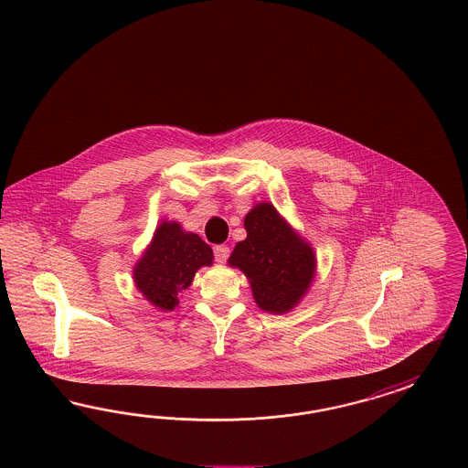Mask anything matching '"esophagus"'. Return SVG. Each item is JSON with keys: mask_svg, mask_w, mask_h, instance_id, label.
<instances>
[{"mask_svg": "<svg viewBox=\"0 0 468 468\" xmlns=\"http://www.w3.org/2000/svg\"><path fill=\"white\" fill-rule=\"evenodd\" d=\"M213 251H215V259H217V261H220V263H224L229 259V255H230V250H229V246H226V244L215 246Z\"/></svg>", "mask_w": 468, "mask_h": 468, "instance_id": "esophagus-1", "label": "esophagus"}]
</instances>
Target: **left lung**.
<instances>
[{
    "label": "left lung",
    "instance_id": "8db88e82",
    "mask_svg": "<svg viewBox=\"0 0 468 468\" xmlns=\"http://www.w3.org/2000/svg\"><path fill=\"white\" fill-rule=\"evenodd\" d=\"M246 239L236 244L229 265L238 267L251 284L261 311L286 314L309 292L315 276V255L271 203H259L244 217Z\"/></svg>",
    "mask_w": 468,
    "mask_h": 468
}]
</instances>
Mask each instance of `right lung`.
<instances>
[{
	"label": "right lung",
	"instance_id": "add662e5",
	"mask_svg": "<svg viewBox=\"0 0 468 468\" xmlns=\"http://www.w3.org/2000/svg\"><path fill=\"white\" fill-rule=\"evenodd\" d=\"M213 263V251L197 234L176 222H163L133 267L140 293L161 311H174L178 293L192 284L197 269Z\"/></svg>",
	"mask_w": 468,
	"mask_h": 468
}]
</instances>
